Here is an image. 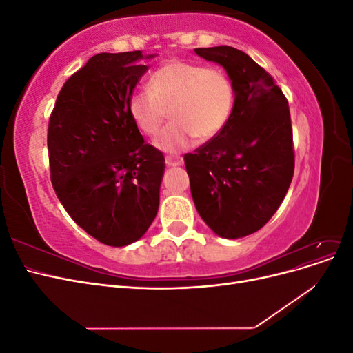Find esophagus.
Segmentation results:
<instances>
[{
    "label": "esophagus",
    "instance_id": "34e87169",
    "mask_svg": "<svg viewBox=\"0 0 353 353\" xmlns=\"http://www.w3.org/2000/svg\"><path fill=\"white\" fill-rule=\"evenodd\" d=\"M165 163H166V166H179L181 163H183V160L175 157V156H166Z\"/></svg>",
    "mask_w": 353,
    "mask_h": 353
}]
</instances>
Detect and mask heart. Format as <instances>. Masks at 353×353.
<instances>
[{"label": "heart", "mask_w": 353, "mask_h": 353, "mask_svg": "<svg viewBox=\"0 0 353 353\" xmlns=\"http://www.w3.org/2000/svg\"><path fill=\"white\" fill-rule=\"evenodd\" d=\"M234 103L236 90L225 70L174 59L153 72L150 90L130 95L128 112L138 130L154 137L169 110L172 122L159 134L156 145L174 153L194 137L199 141L216 137L228 123Z\"/></svg>", "instance_id": "b5f03b06"}]
</instances>
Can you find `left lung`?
<instances>
[{
    "mask_svg": "<svg viewBox=\"0 0 353 353\" xmlns=\"http://www.w3.org/2000/svg\"><path fill=\"white\" fill-rule=\"evenodd\" d=\"M194 51L227 70L236 103L225 128L184 154L191 196L213 232L240 239L272 218L290 187L294 148L288 101L245 52L228 46Z\"/></svg>",
    "mask_w": 353,
    "mask_h": 353,
    "instance_id": "1",
    "label": "left lung"
}]
</instances>
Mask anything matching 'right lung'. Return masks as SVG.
Returning <instances> with one entry per match:
<instances>
[{"label": "right lung", "instance_id": "add662e5", "mask_svg": "<svg viewBox=\"0 0 353 353\" xmlns=\"http://www.w3.org/2000/svg\"><path fill=\"white\" fill-rule=\"evenodd\" d=\"M141 51L101 52L63 85L50 114V178L78 225L122 248L152 225L165 157L144 143L128 100L147 70Z\"/></svg>", "mask_w": 353, "mask_h": 353}]
</instances>
